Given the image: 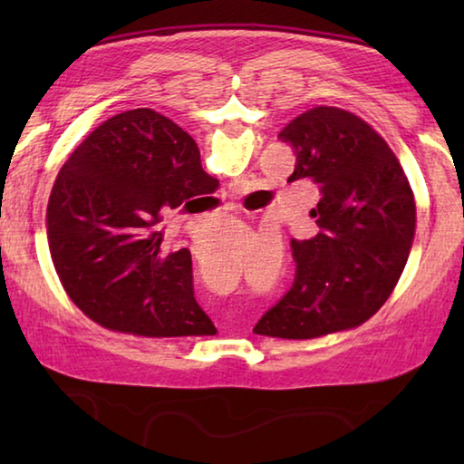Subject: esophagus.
Masks as SVG:
<instances>
[{"mask_svg":"<svg viewBox=\"0 0 464 464\" xmlns=\"http://www.w3.org/2000/svg\"><path fill=\"white\" fill-rule=\"evenodd\" d=\"M192 251H194V254H198V247H192Z\"/></svg>","mask_w":464,"mask_h":464,"instance_id":"esophagus-1","label":"esophagus"}]
</instances>
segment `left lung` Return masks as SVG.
I'll use <instances>...</instances> for the list:
<instances>
[{"label": "left lung", "mask_w": 464, "mask_h": 464, "mask_svg": "<svg viewBox=\"0 0 464 464\" xmlns=\"http://www.w3.org/2000/svg\"><path fill=\"white\" fill-rule=\"evenodd\" d=\"M321 200L315 233L293 239L295 285L257 321L254 334L313 340L362 325L401 278L415 235V200L397 155L360 116L315 106L280 130Z\"/></svg>", "instance_id": "1"}]
</instances>
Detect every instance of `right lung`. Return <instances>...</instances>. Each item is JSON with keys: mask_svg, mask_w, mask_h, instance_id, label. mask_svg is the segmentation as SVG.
Masks as SVG:
<instances>
[{"mask_svg": "<svg viewBox=\"0 0 464 464\" xmlns=\"http://www.w3.org/2000/svg\"><path fill=\"white\" fill-rule=\"evenodd\" d=\"M194 139L151 108L102 122L61 168L46 207L54 270L92 321L140 337L215 335L194 298L192 256L166 254L160 221L210 194Z\"/></svg>", "mask_w": 464, "mask_h": 464, "instance_id": "obj_1", "label": "right lung"}]
</instances>
